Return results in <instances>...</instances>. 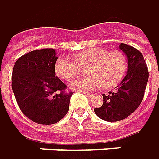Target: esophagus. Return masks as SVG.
<instances>
[{
  "label": "esophagus",
  "instance_id": "34e87169",
  "mask_svg": "<svg viewBox=\"0 0 159 159\" xmlns=\"http://www.w3.org/2000/svg\"><path fill=\"white\" fill-rule=\"evenodd\" d=\"M84 93L86 94V96H87V98H93V94H92V93H89L87 92H84Z\"/></svg>",
  "mask_w": 159,
  "mask_h": 159
}]
</instances>
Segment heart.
I'll return each mask as SVG.
<instances>
[{"label":"heart","instance_id":"heart-1","mask_svg":"<svg viewBox=\"0 0 159 159\" xmlns=\"http://www.w3.org/2000/svg\"><path fill=\"white\" fill-rule=\"evenodd\" d=\"M73 61L61 57L55 63L54 71L57 76L72 80L80 73V68H87V78L79 79L70 85L73 90L91 92L103 85L104 88L117 86L124 78L128 60L123 52H109L107 49L94 47L74 55Z\"/></svg>","mask_w":159,"mask_h":159}]
</instances>
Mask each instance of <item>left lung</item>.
I'll return each instance as SVG.
<instances>
[{"instance_id":"1","label":"left lung","mask_w":159,"mask_h":159,"mask_svg":"<svg viewBox=\"0 0 159 159\" xmlns=\"http://www.w3.org/2000/svg\"><path fill=\"white\" fill-rule=\"evenodd\" d=\"M119 49L128 60L127 74L115 91L108 92L107 95L102 94V107L94 108L97 116L111 122L125 119L139 107L149 79L148 68L141 52L125 43H121Z\"/></svg>"}]
</instances>
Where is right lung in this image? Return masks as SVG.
Wrapping results in <instances>:
<instances>
[{
    "label": "right lung",
    "mask_w": 159,
    "mask_h": 159,
    "mask_svg": "<svg viewBox=\"0 0 159 159\" xmlns=\"http://www.w3.org/2000/svg\"><path fill=\"white\" fill-rule=\"evenodd\" d=\"M57 57L54 49H42L19 57L12 72V89L22 112L38 124H54L69 110L73 93L54 71Z\"/></svg>",
    "instance_id": "obj_1"
}]
</instances>
